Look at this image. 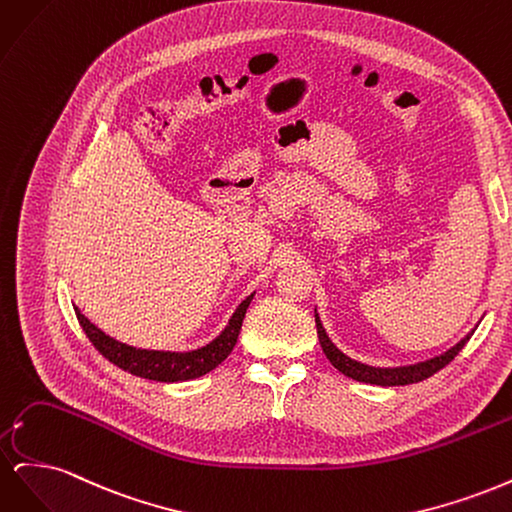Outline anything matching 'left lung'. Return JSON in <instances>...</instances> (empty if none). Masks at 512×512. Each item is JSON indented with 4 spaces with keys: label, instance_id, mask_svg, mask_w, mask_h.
<instances>
[{
    "label": "left lung",
    "instance_id": "left-lung-1",
    "mask_svg": "<svg viewBox=\"0 0 512 512\" xmlns=\"http://www.w3.org/2000/svg\"><path fill=\"white\" fill-rule=\"evenodd\" d=\"M316 329H318V339H320V346L322 352L327 354V359L331 361V365L335 369L342 371L344 376L352 378V380H359V382H367V384H378V386H404V384H412V382H421L429 376L436 374L442 367H446L451 363L455 356L459 354V350L468 344L470 335H466L461 339L457 346H453L451 350H446L440 356H433L429 361L423 363H416V365H406V367H371L365 363H359L346 356L342 350H337V346L331 342L327 331H324L322 322L316 314Z\"/></svg>",
    "mask_w": 512,
    "mask_h": 512
}]
</instances>
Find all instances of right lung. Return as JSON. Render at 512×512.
Segmentation results:
<instances>
[{
	"instance_id": "right-lung-1",
	"label": "right lung",
	"mask_w": 512,
	"mask_h": 512,
	"mask_svg": "<svg viewBox=\"0 0 512 512\" xmlns=\"http://www.w3.org/2000/svg\"><path fill=\"white\" fill-rule=\"evenodd\" d=\"M254 294H250L228 320V327L213 339L211 344L192 350V352H162V350H141L128 344H121L117 339L102 333L96 324H91L81 312L74 307L76 318L83 327L89 342L104 356V359L117 365L119 369L128 371L132 376L156 380V382H183L194 380L209 374L211 369L218 367L237 344L241 324L245 318L247 307H250Z\"/></svg>"
}]
</instances>
